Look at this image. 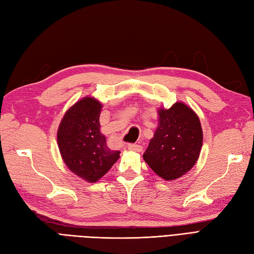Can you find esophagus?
Here are the masks:
<instances>
[{"mask_svg":"<svg viewBox=\"0 0 254 254\" xmlns=\"http://www.w3.org/2000/svg\"><path fill=\"white\" fill-rule=\"evenodd\" d=\"M128 150H130V151H134V152H141L142 147L139 146V144H129Z\"/></svg>","mask_w":254,"mask_h":254,"instance_id":"esophagus-1","label":"esophagus"}]
</instances>
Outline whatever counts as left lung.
I'll use <instances>...</instances> for the list:
<instances>
[{
    "mask_svg": "<svg viewBox=\"0 0 254 254\" xmlns=\"http://www.w3.org/2000/svg\"><path fill=\"white\" fill-rule=\"evenodd\" d=\"M158 127L143 160L154 173L165 181L182 178L197 162L203 146L199 118L183 102L158 110Z\"/></svg>",
    "mask_w": 254,
    "mask_h": 254,
    "instance_id": "obj_1",
    "label": "left lung"
}]
</instances>
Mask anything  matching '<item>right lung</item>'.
Segmentation results:
<instances>
[{
    "label": "right lung",
    "mask_w": 254,
    "mask_h": 254,
    "mask_svg": "<svg viewBox=\"0 0 254 254\" xmlns=\"http://www.w3.org/2000/svg\"><path fill=\"white\" fill-rule=\"evenodd\" d=\"M102 108L95 97L81 98L65 112L57 131V142L64 164L89 183L104 177L121 153L108 148L106 138L100 130Z\"/></svg>",
    "instance_id": "right-lung-1"
}]
</instances>
